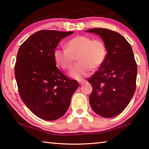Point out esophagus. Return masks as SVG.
Returning a JSON list of instances; mask_svg holds the SVG:
<instances>
[{
  "instance_id": "34e87169",
  "label": "esophagus",
  "mask_w": 149,
  "mask_h": 149,
  "mask_svg": "<svg viewBox=\"0 0 149 149\" xmlns=\"http://www.w3.org/2000/svg\"><path fill=\"white\" fill-rule=\"evenodd\" d=\"M85 82H86V80H79V83L80 85L84 84Z\"/></svg>"
}]
</instances>
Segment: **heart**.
Instances as JSON below:
<instances>
[{
    "label": "heart",
    "mask_w": 149,
    "mask_h": 149,
    "mask_svg": "<svg viewBox=\"0 0 149 149\" xmlns=\"http://www.w3.org/2000/svg\"><path fill=\"white\" fill-rule=\"evenodd\" d=\"M106 56L107 48L104 42L86 35L72 38L67 42L66 48H57L54 52L55 61L63 70H69L77 57L79 63L70 72V76L77 79L86 77L91 69H99Z\"/></svg>",
    "instance_id": "1"
}]
</instances>
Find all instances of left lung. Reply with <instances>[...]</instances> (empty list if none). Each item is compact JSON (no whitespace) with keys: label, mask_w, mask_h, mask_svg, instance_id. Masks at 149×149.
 <instances>
[{"label":"left lung","mask_w":149,"mask_h":149,"mask_svg":"<svg viewBox=\"0 0 149 149\" xmlns=\"http://www.w3.org/2000/svg\"><path fill=\"white\" fill-rule=\"evenodd\" d=\"M86 31L100 35L107 51L103 64L88 80L93 88L91 107L100 116L111 118L123 111L134 95L137 63L131 45L120 34L103 28Z\"/></svg>","instance_id":"1"}]
</instances>
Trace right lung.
Masks as SVG:
<instances>
[{
	"label": "right lung",
	"instance_id": "1",
	"mask_svg": "<svg viewBox=\"0 0 149 149\" xmlns=\"http://www.w3.org/2000/svg\"><path fill=\"white\" fill-rule=\"evenodd\" d=\"M70 32L37 31L19 47L15 65V77L23 103L36 116L55 120L64 115L72 95L79 88L56 66L54 52Z\"/></svg>",
	"mask_w": 149,
	"mask_h": 149
}]
</instances>
